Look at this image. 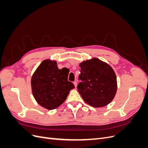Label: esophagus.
Masks as SVG:
<instances>
[{
  "label": "esophagus",
  "mask_w": 148,
  "mask_h": 148,
  "mask_svg": "<svg viewBox=\"0 0 148 148\" xmlns=\"http://www.w3.org/2000/svg\"><path fill=\"white\" fill-rule=\"evenodd\" d=\"M73 84H74L75 87L77 86V82H73Z\"/></svg>",
  "instance_id": "obj_1"
}]
</instances>
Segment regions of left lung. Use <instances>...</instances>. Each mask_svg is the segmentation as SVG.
Masks as SVG:
<instances>
[{"instance_id":"left-lung-1","label":"left lung","mask_w":148,"mask_h":148,"mask_svg":"<svg viewBox=\"0 0 148 148\" xmlns=\"http://www.w3.org/2000/svg\"><path fill=\"white\" fill-rule=\"evenodd\" d=\"M82 80L78 91L84 101L94 107L108 105L114 99L117 92V77L113 69L97 58L80 63Z\"/></svg>"}]
</instances>
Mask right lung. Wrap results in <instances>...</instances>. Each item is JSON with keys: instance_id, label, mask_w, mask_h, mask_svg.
<instances>
[{"instance_id": "obj_1", "label": "right lung", "mask_w": 148, "mask_h": 148, "mask_svg": "<svg viewBox=\"0 0 148 148\" xmlns=\"http://www.w3.org/2000/svg\"><path fill=\"white\" fill-rule=\"evenodd\" d=\"M69 70L58 69L57 62L44 60L34 72L31 80L35 100L48 110L57 109L63 104L70 91L75 88L68 81Z\"/></svg>"}]
</instances>
